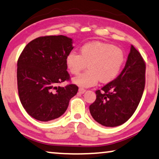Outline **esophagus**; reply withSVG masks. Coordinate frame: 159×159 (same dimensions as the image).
<instances>
[{
  "instance_id": "obj_1",
  "label": "esophagus",
  "mask_w": 159,
  "mask_h": 159,
  "mask_svg": "<svg viewBox=\"0 0 159 159\" xmlns=\"http://www.w3.org/2000/svg\"><path fill=\"white\" fill-rule=\"evenodd\" d=\"M79 92L80 93H81V94H83V93H84L85 92H86V89H83V88H79Z\"/></svg>"
}]
</instances>
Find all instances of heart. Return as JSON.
Here are the masks:
<instances>
[{
    "mask_svg": "<svg viewBox=\"0 0 159 159\" xmlns=\"http://www.w3.org/2000/svg\"><path fill=\"white\" fill-rule=\"evenodd\" d=\"M124 62L122 49L98 41L84 44L80 49V55L71 51L66 58L71 74H79L86 65L88 66V70L73 79V82L82 88L95 86L99 80L103 84L111 81L119 74Z\"/></svg>",
    "mask_w": 159,
    "mask_h": 159,
    "instance_id": "1",
    "label": "heart"
}]
</instances>
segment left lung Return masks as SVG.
<instances>
[{
  "label": "left lung",
  "mask_w": 159,
  "mask_h": 159,
  "mask_svg": "<svg viewBox=\"0 0 159 159\" xmlns=\"http://www.w3.org/2000/svg\"><path fill=\"white\" fill-rule=\"evenodd\" d=\"M146 84V62L131 45L125 66L115 80L96 91L97 99L89 106L91 116L106 127L127 122L135 112Z\"/></svg>",
  "instance_id": "left-lung-1"
}]
</instances>
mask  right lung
Segmentation results:
<instances>
[{
  "mask_svg": "<svg viewBox=\"0 0 159 159\" xmlns=\"http://www.w3.org/2000/svg\"><path fill=\"white\" fill-rule=\"evenodd\" d=\"M73 49L72 39L63 35L44 36L26 44L17 61V86L22 106L42 122L57 119L68 108L79 87L68 84L70 77L66 58Z\"/></svg>",
  "mask_w": 159,
  "mask_h": 159,
  "instance_id": "add662e5",
  "label": "right lung"
}]
</instances>
